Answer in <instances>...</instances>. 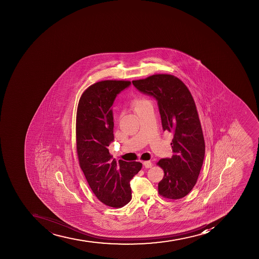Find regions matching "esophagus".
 <instances>
[{
    "mask_svg": "<svg viewBox=\"0 0 259 259\" xmlns=\"http://www.w3.org/2000/svg\"><path fill=\"white\" fill-rule=\"evenodd\" d=\"M143 165H144L146 168H151L152 167V163L150 161V160H146L143 162Z\"/></svg>",
    "mask_w": 259,
    "mask_h": 259,
    "instance_id": "esophagus-1",
    "label": "esophagus"
}]
</instances>
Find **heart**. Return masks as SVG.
Here are the masks:
<instances>
[{
	"instance_id": "1",
	"label": "heart",
	"mask_w": 259,
	"mask_h": 259,
	"mask_svg": "<svg viewBox=\"0 0 259 259\" xmlns=\"http://www.w3.org/2000/svg\"><path fill=\"white\" fill-rule=\"evenodd\" d=\"M150 103L147 99H142V98H136L132 101V106L134 108V110H138L140 108H142V106H144L146 103Z\"/></svg>"
}]
</instances>
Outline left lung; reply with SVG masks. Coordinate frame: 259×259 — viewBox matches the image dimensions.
<instances>
[{
    "label": "left lung",
    "mask_w": 259,
    "mask_h": 259,
    "mask_svg": "<svg viewBox=\"0 0 259 259\" xmlns=\"http://www.w3.org/2000/svg\"><path fill=\"white\" fill-rule=\"evenodd\" d=\"M133 84L156 99L163 130L173 135V156L157 163L165 174L158 184L159 194L167 199L183 198L196 184L205 152L195 101L186 84L170 74H154L133 80Z\"/></svg>",
    "instance_id": "1"
}]
</instances>
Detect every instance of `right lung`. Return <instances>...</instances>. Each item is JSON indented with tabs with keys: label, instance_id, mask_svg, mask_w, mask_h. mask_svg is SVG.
Here are the masks:
<instances>
[{
	"label": "right lung",
	"instance_id": "obj_1",
	"mask_svg": "<svg viewBox=\"0 0 259 259\" xmlns=\"http://www.w3.org/2000/svg\"><path fill=\"white\" fill-rule=\"evenodd\" d=\"M130 81L96 82L83 92L77 110L76 143L79 165L91 190L106 205L121 208L132 199L130 181L142 163L112 159L108 147L113 142L115 99Z\"/></svg>",
	"mask_w": 259,
	"mask_h": 259
}]
</instances>
